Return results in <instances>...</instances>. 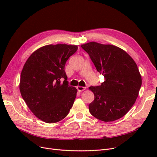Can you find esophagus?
Instances as JSON below:
<instances>
[{"mask_svg":"<svg viewBox=\"0 0 157 157\" xmlns=\"http://www.w3.org/2000/svg\"><path fill=\"white\" fill-rule=\"evenodd\" d=\"M77 90H78V91H79V92H82V91H84V90H86V87H83V86H78L77 87Z\"/></svg>","mask_w":157,"mask_h":157,"instance_id":"1","label":"esophagus"}]
</instances>
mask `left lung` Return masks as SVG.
<instances>
[{
    "label": "left lung",
    "mask_w": 157,
    "mask_h": 157,
    "mask_svg": "<svg viewBox=\"0 0 157 157\" xmlns=\"http://www.w3.org/2000/svg\"><path fill=\"white\" fill-rule=\"evenodd\" d=\"M81 47L105 77L100 86L89 87L94 94V100L89 105L90 113L103 122L119 119L138 96L141 76L137 64L126 52L116 46L90 42Z\"/></svg>",
    "instance_id": "obj_1"
}]
</instances>
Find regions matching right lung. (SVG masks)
<instances>
[{
    "label": "right lung",
    "instance_id": "1",
    "mask_svg": "<svg viewBox=\"0 0 157 157\" xmlns=\"http://www.w3.org/2000/svg\"><path fill=\"white\" fill-rule=\"evenodd\" d=\"M77 45L49 44L33 52L23 65L20 90L31 111L40 120L56 123L67 117L77 90L67 84L65 65ZM65 80L61 83L60 79Z\"/></svg>",
    "mask_w": 157,
    "mask_h": 157
}]
</instances>
